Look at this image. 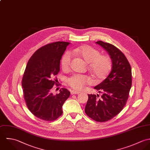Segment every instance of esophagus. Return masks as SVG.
<instances>
[{
  "label": "esophagus",
  "mask_w": 150,
  "mask_h": 150,
  "mask_svg": "<svg viewBox=\"0 0 150 150\" xmlns=\"http://www.w3.org/2000/svg\"><path fill=\"white\" fill-rule=\"evenodd\" d=\"M80 92L79 91H75V90H71V94L72 95V94H79Z\"/></svg>",
  "instance_id": "34e87169"
}]
</instances>
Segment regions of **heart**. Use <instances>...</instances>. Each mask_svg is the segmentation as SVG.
<instances>
[{"label":"heart","mask_w":150,"mask_h":150,"mask_svg":"<svg viewBox=\"0 0 150 150\" xmlns=\"http://www.w3.org/2000/svg\"><path fill=\"white\" fill-rule=\"evenodd\" d=\"M73 53L79 56L86 63L89 64L91 73L98 81L105 78L112 67V60L108 55H101L99 50L89 45L76 47L73 50ZM72 56L69 52L65 53L61 61V67L67 69L71 62ZM93 80L89 76L74 74L67 79V83L76 90L83 89L87 85H91Z\"/></svg>","instance_id":"1"}]
</instances>
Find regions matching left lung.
I'll return each mask as SVG.
<instances>
[{
	"instance_id": "8db88e82",
	"label": "left lung",
	"mask_w": 150,
	"mask_h": 150,
	"mask_svg": "<svg viewBox=\"0 0 150 150\" xmlns=\"http://www.w3.org/2000/svg\"><path fill=\"white\" fill-rule=\"evenodd\" d=\"M96 43L108 52L112 69L107 78L94 87L102 96L88 94L85 111L92 120L104 122L117 115L126 105L132 86V69L125 54L114 45L101 40Z\"/></svg>"
}]
</instances>
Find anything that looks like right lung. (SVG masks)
I'll list each match as a JSON object with an SVG mask.
<instances>
[{
    "label": "right lung",
    "mask_w": 150,
    "mask_h": 150,
    "mask_svg": "<svg viewBox=\"0 0 150 150\" xmlns=\"http://www.w3.org/2000/svg\"><path fill=\"white\" fill-rule=\"evenodd\" d=\"M69 43H48L38 49L27 63L22 79L24 98L29 110L40 120L53 121L59 118L62 114V105L70 96L65 88H61L56 95L52 93L53 86H59L56 75Z\"/></svg>",
    "instance_id": "right-lung-1"
}]
</instances>
